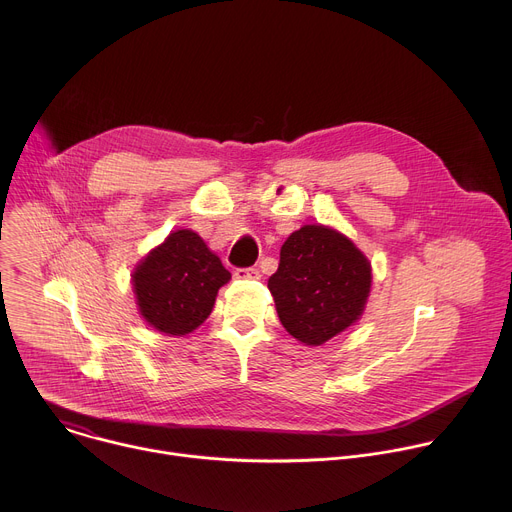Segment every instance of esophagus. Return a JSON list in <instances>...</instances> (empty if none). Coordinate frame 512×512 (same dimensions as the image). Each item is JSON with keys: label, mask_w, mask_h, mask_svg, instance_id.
Masks as SVG:
<instances>
[{"label": "esophagus", "mask_w": 512, "mask_h": 512, "mask_svg": "<svg viewBox=\"0 0 512 512\" xmlns=\"http://www.w3.org/2000/svg\"><path fill=\"white\" fill-rule=\"evenodd\" d=\"M235 277L237 279H259L261 273L255 267H247V269H235Z\"/></svg>", "instance_id": "1"}]
</instances>
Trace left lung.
<instances>
[{"mask_svg":"<svg viewBox=\"0 0 512 512\" xmlns=\"http://www.w3.org/2000/svg\"><path fill=\"white\" fill-rule=\"evenodd\" d=\"M373 285L371 261L346 235L304 225L279 251L267 287L283 328L306 346H320L356 324Z\"/></svg>","mask_w":512,"mask_h":512,"instance_id":"1","label":"left lung"}]
</instances>
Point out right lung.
<instances>
[{
	"mask_svg": "<svg viewBox=\"0 0 512 512\" xmlns=\"http://www.w3.org/2000/svg\"><path fill=\"white\" fill-rule=\"evenodd\" d=\"M229 279L221 257L190 229L172 231L131 273L139 316L166 336L194 332Z\"/></svg>",
	"mask_w": 512,
	"mask_h": 512,
	"instance_id": "obj_1",
	"label": "right lung"
}]
</instances>
